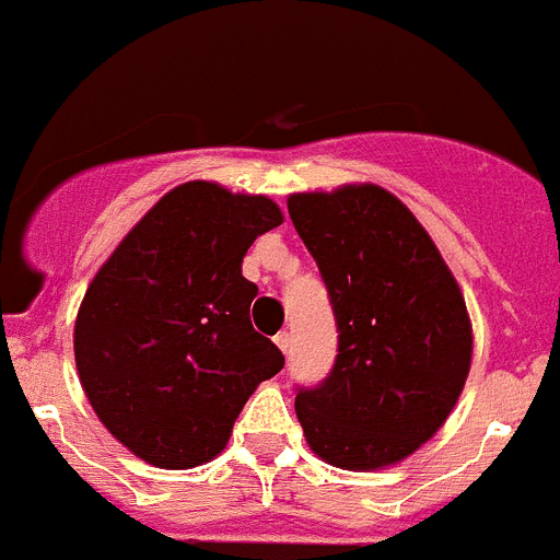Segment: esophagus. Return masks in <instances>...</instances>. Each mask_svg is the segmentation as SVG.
<instances>
[{"instance_id": "esophagus-1", "label": "esophagus", "mask_w": 560, "mask_h": 560, "mask_svg": "<svg viewBox=\"0 0 560 560\" xmlns=\"http://www.w3.org/2000/svg\"><path fill=\"white\" fill-rule=\"evenodd\" d=\"M276 347H279L281 349V352H290V335H287V332H279V335H276Z\"/></svg>"}]
</instances>
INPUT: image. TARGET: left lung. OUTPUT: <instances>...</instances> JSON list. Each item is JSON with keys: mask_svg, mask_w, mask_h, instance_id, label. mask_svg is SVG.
<instances>
[{"mask_svg": "<svg viewBox=\"0 0 560 560\" xmlns=\"http://www.w3.org/2000/svg\"><path fill=\"white\" fill-rule=\"evenodd\" d=\"M287 211L338 324L332 372L295 395L307 445L343 470L395 465L440 431L468 381L474 332L459 284L386 188L290 194Z\"/></svg>", "mask_w": 560, "mask_h": 560, "instance_id": "1", "label": "left lung"}]
</instances>
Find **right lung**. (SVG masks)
<instances>
[{"mask_svg":"<svg viewBox=\"0 0 560 560\" xmlns=\"http://www.w3.org/2000/svg\"><path fill=\"white\" fill-rule=\"evenodd\" d=\"M261 194L191 179L172 188L101 265L75 318V366L106 431L154 468L222 454L261 381L284 366L250 324L242 276L256 236L281 225Z\"/></svg>","mask_w":560,"mask_h":560,"instance_id":"1","label":"right lung"}]
</instances>
